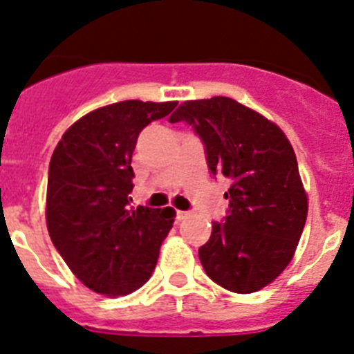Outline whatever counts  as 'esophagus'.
<instances>
[{"label": "esophagus", "instance_id": "obj_1", "mask_svg": "<svg viewBox=\"0 0 354 354\" xmlns=\"http://www.w3.org/2000/svg\"><path fill=\"white\" fill-rule=\"evenodd\" d=\"M188 211H181V209H178L176 211V218H174V220H176V222H181V220H185V218L188 216Z\"/></svg>", "mask_w": 354, "mask_h": 354}]
</instances>
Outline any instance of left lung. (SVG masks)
I'll return each instance as SVG.
<instances>
[{
	"label": "left lung",
	"mask_w": 354,
	"mask_h": 354,
	"mask_svg": "<svg viewBox=\"0 0 354 354\" xmlns=\"http://www.w3.org/2000/svg\"><path fill=\"white\" fill-rule=\"evenodd\" d=\"M187 122L204 145L207 169L230 180L227 216L213 222L199 259L216 285L253 293L293 259L307 218V196L285 132L230 97L185 101L169 117Z\"/></svg>",
	"instance_id": "left-lung-1"
}]
</instances>
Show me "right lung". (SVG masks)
Masks as SVG:
<instances>
[{"label": "right lung", "mask_w": 354, "mask_h": 354, "mask_svg": "<svg viewBox=\"0 0 354 354\" xmlns=\"http://www.w3.org/2000/svg\"><path fill=\"white\" fill-rule=\"evenodd\" d=\"M176 104L131 99L102 106L75 122L52 153L48 234L71 272L101 295L141 288L173 227V207L131 209L129 194L140 132Z\"/></svg>", "instance_id": "1"}]
</instances>
